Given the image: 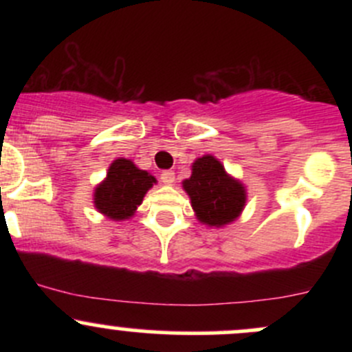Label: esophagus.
<instances>
[{"label": "esophagus", "mask_w": 352, "mask_h": 352, "mask_svg": "<svg viewBox=\"0 0 352 352\" xmlns=\"http://www.w3.org/2000/svg\"><path fill=\"white\" fill-rule=\"evenodd\" d=\"M160 179H162V182L166 184V186H172V184L175 182V172H173V170H163Z\"/></svg>", "instance_id": "obj_1"}]
</instances>
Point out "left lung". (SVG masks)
<instances>
[{
	"label": "left lung",
	"instance_id": "1",
	"mask_svg": "<svg viewBox=\"0 0 352 352\" xmlns=\"http://www.w3.org/2000/svg\"><path fill=\"white\" fill-rule=\"evenodd\" d=\"M197 219L209 226H225L243 211L247 192L240 180L225 172L221 162L204 155L192 163V175L182 182Z\"/></svg>",
	"mask_w": 352,
	"mask_h": 352
}]
</instances>
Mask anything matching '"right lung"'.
Returning <instances> with one entry per match:
<instances>
[{
    "mask_svg": "<svg viewBox=\"0 0 352 352\" xmlns=\"http://www.w3.org/2000/svg\"><path fill=\"white\" fill-rule=\"evenodd\" d=\"M156 184L153 175L140 170L131 160L117 158L110 163L104 182L95 187L94 204L113 221L127 219L136 212L144 194Z\"/></svg>",
    "mask_w": 352,
    "mask_h": 352,
    "instance_id": "obj_1",
    "label": "right lung"
}]
</instances>
